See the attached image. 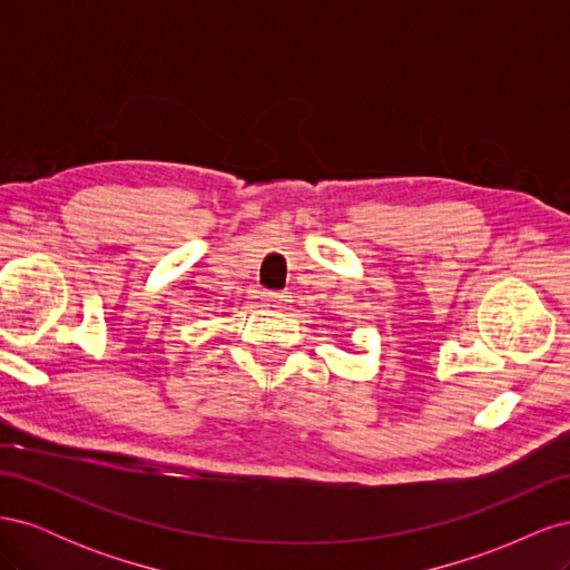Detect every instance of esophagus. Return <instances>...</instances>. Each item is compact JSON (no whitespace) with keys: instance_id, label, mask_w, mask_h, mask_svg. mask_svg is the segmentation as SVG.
I'll use <instances>...</instances> for the list:
<instances>
[{"instance_id":"34e87169","label":"esophagus","mask_w":570,"mask_h":570,"mask_svg":"<svg viewBox=\"0 0 570 570\" xmlns=\"http://www.w3.org/2000/svg\"><path fill=\"white\" fill-rule=\"evenodd\" d=\"M264 299H266L268 306H275V308H283L289 302L285 292H266Z\"/></svg>"}]
</instances>
